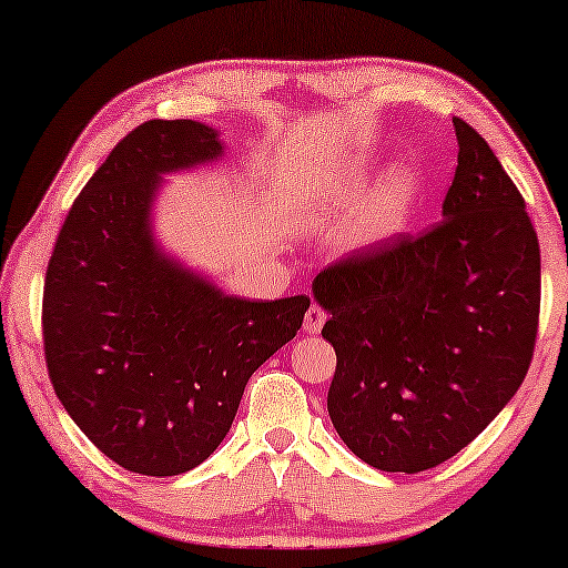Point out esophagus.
<instances>
[{
    "instance_id": "1",
    "label": "esophagus",
    "mask_w": 568,
    "mask_h": 568,
    "mask_svg": "<svg viewBox=\"0 0 568 568\" xmlns=\"http://www.w3.org/2000/svg\"><path fill=\"white\" fill-rule=\"evenodd\" d=\"M325 321H328V313H325V310L321 307V305H310V310H307V315H305V331L307 333H321V328L325 325Z\"/></svg>"
}]
</instances>
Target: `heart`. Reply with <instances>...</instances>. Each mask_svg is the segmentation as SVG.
<instances>
[{
  "label": "heart",
  "mask_w": 568,
  "mask_h": 568,
  "mask_svg": "<svg viewBox=\"0 0 568 568\" xmlns=\"http://www.w3.org/2000/svg\"><path fill=\"white\" fill-rule=\"evenodd\" d=\"M414 189L416 178L406 168H395L393 173L385 178L367 220L372 235H385V232H390L395 224H398L403 212H406L408 199L414 196Z\"/></svg>",
  "instance_id": "heart-1"
}]
</instances>
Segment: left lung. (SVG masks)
I'll return each mask as SVG.
<instances>
[{"label": "left lung", "mask_w": 568, "mask_h": 568, "mask_svg": "<svg viewBox=\"0 0 568 568\" xmlns=\"http://www.w3.org/2000/svg\"><path fill=\"white\" fill-rule=\"evenodd\" d=\"M457 168L442 222L331 263L313 294L336 348L328 414L377 470L418 473L468 447L530 369L540 245L491 146L453 119Z\"/></svg>", "instance_id": "obj_1"}]
</instances>
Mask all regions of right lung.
<instances>
[{
	"mask_svg": "<svg viewBox=\"0 0 568 568\" xmlns=\"http://www.w3.org/2000/svg\"><path fill=\"white\" fill-rule=\"evenodd\" d=\"M220 154L199 121L136 126L74 199L45 268L53 390L100 453L142 476H178L220 447L247 379L310 307L305 294L227 297L152 243L160 175Z\"/></svg>",
	"mask_w": 568,
	"mask_h": 568,
	"instance_id": "add662e5",
	"label": "right lung"
}]
</instances>
